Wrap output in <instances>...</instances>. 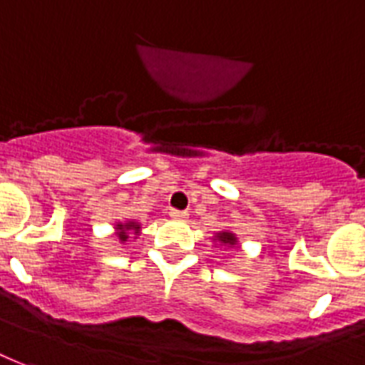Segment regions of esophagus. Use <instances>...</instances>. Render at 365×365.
<instances>
[{
	"instance_id": "1",
	"label": "esophagus",
	"mask_w": 365,
	"mask_h": 365,
	"mask_svg": "<svg viewBox=\"0 0 365 365\" xmlns=\"http://www.w3.org/2000/svg\"><path fill=\"white\" fill-rule=\"evenodd\" d=\"M169 215H171L173 220H179V222H182V220H186V212H182V210H171L169 212Z\"/></svg>"
}]
</instances>
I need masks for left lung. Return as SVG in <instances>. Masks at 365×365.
Wrapping results in <instances>:
<instances>
[{
  "mask_svg": "<svg viewBox=\"0 0 365 365\" xmlns=\"http://www.w3.org/2000/svg\"><path fill=\"white\" fill-rule=\"evenodd\" d=\"M214 241H217V243L222 245H227V247L237 245V237H235V233H231V231H222V233H217Z\"/></svg>",
  "mask_w": 365,
  "mask_h": 365,
  "instance_id": "8db88e82",
  "label": "left lung"
}]
</instances>
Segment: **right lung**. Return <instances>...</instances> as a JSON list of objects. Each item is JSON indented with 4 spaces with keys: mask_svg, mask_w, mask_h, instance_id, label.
Here are the masks:
<instances>
[{
    "mask_svg": "<svg viewBox=\"0 0 365 365\" xmlns=\"http://www.w3.org/2000/svg\"><path fill=\"white\" fill-rule=\"evenodd\" d=\"M116 235L120 239V243L128 241L130 235H138L140 233V223L135 222H126V223H116Z\"/></svg>",
    "mask_w": 365,
    "mask_h": 365,
    "instance_id": "add662e5",
    "label": "right lung"
}]
</instances>
